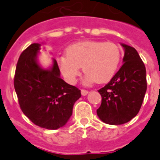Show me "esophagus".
Masks as SVG:
<instances>
[{
    "instance_id": "esophagus-1",
    "label": "esophagus",
    "mask_w": 160,
    "mask_h": 160,
    "mask_svg": "<svg viewBox=\"0 0 160 160\" xmlns=\"http://www.w3.org/2000/svg\"><path fill=\"white\" fill-rule=\"evenodd\" d=\"M81 93L82 96H86L87 94L88 93V91H87V90H85V89H82Z\"/></svg>"
}]
</instances>
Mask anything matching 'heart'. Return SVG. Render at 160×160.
I'll list each match as a JSON object with an SVG mask.
<instances>
[{
    "label": "heart",
    "mask_w": 160,
    "mask_h": 160,
    "mask_svg": "<svg viewBox=\"0 0 160 160\" xmlns=\"http://www.w3.org/2000/svg\"><path fill=\"white\" fill-rule=\"evenodd\" d=\"M120 60L121 51L115 43L88 41L70 46L67 55L58 58V63L69 83H75L81 68L87 74V81L105 83L114 76Z\"/></svg>",
    "instance_id": "b5f03b06"
}]
</instances>
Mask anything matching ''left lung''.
<instances>
[{
	"mask_svg": "<svg viewBox=\"0 0 160 160\" xmlns=\"http://www.w3.org/2000/svg\"><path fill=\"white\" fill-rule=\"evenodd\" d=\"M122 46L123 64L109 82L98 90L102 102L97 114L108 124H122L135 117L147 90L145 66L138 52L130 46Z\"/></svg>",
	"mask_w": 160,
	"mask_h": 160,
	"instance_id": "1",
	"label": "left lung"
}]
</instances>
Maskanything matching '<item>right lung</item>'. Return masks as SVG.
Returning a JSON list of instances; mask_svg holds the SVG:
<instances>
[{"mask_svg":"<svg viewBox=\"0 0 160 160\" xmlns=\"http://www.w3.org/2000/svg\"><path fill=\"white\" fill-rule=\"evenodd\" d=\"M41 47L39 43L31 44L20 55L14 88L21 109L34 124L47 129H58L72 116L81 91L61 78L55 59L50 69L39 66L37 56Z\"/></svg>","mask_w":160,"mask_h":160,"instance_id":"obj_1","label":"right lung"}]
</instances>
